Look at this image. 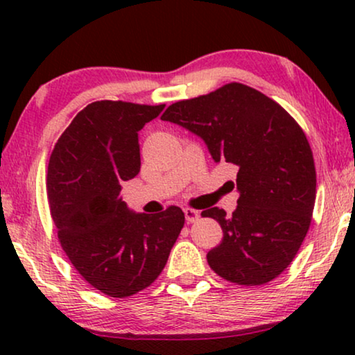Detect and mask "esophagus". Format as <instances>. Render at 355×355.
Wrapping results in <instances>:
<instances>
[{"label": "esophagus", "mask_w": 355, "mask_h": 355, "mask_svg": "<svg viewBox=\"0 0 355 355\" xmlns=\"http://www.w3.org/2000/svg\"><path fill=\"white\" fill-rule=\"evenodd\" d=\"M184 215H186L187 223H196L198 218H200V213L193 210V208H184Z\"/></svg>", "instance_id": "obj_1"}]
</instances>
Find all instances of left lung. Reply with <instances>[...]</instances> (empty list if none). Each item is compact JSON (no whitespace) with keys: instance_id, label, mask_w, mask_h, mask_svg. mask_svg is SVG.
I'll return each mask as SVG.
<instances>
[{"instance_id":"1","label":"left lung","mask_w":355,"mask_h":355,"mask_svg":"<svg viewBox=\"0 0 355 355\" xmlns=\"http://www.w3.org/2000/svg\"><path fill=\"white\" fill-rule=\"evenodd\" d=\"M162 119L200 137L215 163L237 168L232 215L218 207L202 211L223 230L221 244L207 254L210 268L237 284L275 279L312 221L317 174L304 130L276 101L237 82L173 103Z\"/></svg>"}]
</instances>
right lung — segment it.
Wrapping results in <instances>:
<instances>
[{
  "label": "right lung",
  "mask_w": 355,
  "mask_h": 355,
  "mask_svg": "<svg viewBox=\"0 0 355 355\" xmlns=\"http://www.w3.org/2000/svg\"><path fill=\"white\" fill-rule=\"evenodd\" d=\"M101 100L79 111L53 148L48 198L62 250L90 286L128 297L153 283L184 226V213H135L119 196L140 171L139 130L162 113Z\"/></svg>",
  "instance_id": "add662e5"
}]
</instances>
